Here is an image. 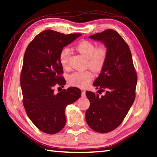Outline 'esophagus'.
<instances>
[{
    "mask_svg": "<svg viewBox=\"0 0 157 157\" xmlns=\"http://www.w3.org/2000/svg\"><path fill=\"white\" fill-rule=\"evenodd\" d=\"M81 95H82V97H85L86 95V92L85 91V90H82Z\"/></svg>",
    "mask_w": 157,
    "mask_h": 157,
    "instance_id": "34e87169",
    "label": "esophagus"
}]
</instances>
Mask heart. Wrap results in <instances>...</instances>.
Returning <instances> with one entry per match:
<instances>
[{"mask_svg": "<svg viewBox=\"0 0 157 157\" xmlns=\"http://www.w3.org/2000/svg\"><path fill=\"white\" fill-rule=\"evenodd\" d=\"M76 49L87 58V66L94 71L101 70L107 58V50L105 47H97L93 42L89 40H82L76 45ZM71 50L68 48H64L59 54V61L62 68H70ZM93 78V74L89 70L73 72L68 76L69 84L80 88H85Z\"/></svg>", "mask_w": 157, "mask_h": 157, "instance_id": "heart-1", "label": "heart"}]
</instances>
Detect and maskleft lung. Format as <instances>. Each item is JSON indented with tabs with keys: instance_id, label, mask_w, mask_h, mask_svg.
I'll use <instances>...</instances> for the list:
<instances>
[{
	"instance_id": "obj_1",
	"label": "left lung",
	"mask_w": 157,
	"mask_h": 157,
	"mask_svg": "<svg viewBox=\"0 0 157 157\" xmlns=\"http://www.w3.org/2000/svg\"><path fill=\"white\" fill-rule=\"evenodd\" d=\"M89 38L101 41L107 50V60L93 85L105 95L86 91L90 107L85 118L97 132L107 133L122 122L136 97L137 74L128 45L116 31L107 29Z\"/></svg>"
}]
</instances>
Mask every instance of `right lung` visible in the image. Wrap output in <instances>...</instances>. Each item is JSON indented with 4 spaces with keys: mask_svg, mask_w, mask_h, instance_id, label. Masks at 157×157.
Wrapping results in <instances>:
<instances>
[{
    "mask_svg": "<svg viewBox=\"0 0 157 157\" xmlns=\"http://www.w3.org/2000/svg\"><path fill=\"white\" fill-rule=\"evenodd\" d=\"M81 35L48 29L37 35L27 47L20 77L23 103L29 119L44 133L54 134L62 130L67 121L66 107L81 95L76 87L57 94L54 89L66 83L59 54Z\"/></svg>",
    "mask_w": 157,
    "mask_h": 157,
    "instance_id": "right-lung-1",
    "label": "right lung"
}]
</instances>
